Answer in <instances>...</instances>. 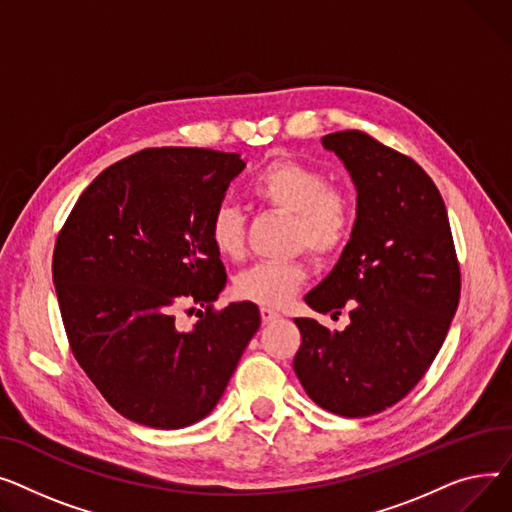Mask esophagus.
Here are the masks:
<instances>
[{
  "label": "esophagus",
  "instance_id": "esophagus-1",
  "mask_svg": "<svg viewBox=\"0 0 512 512\" xmlns=\"http://www.w3.org/2000/svg\"><path fill=\"white\" fill-rule=\"evenodd\" d=\"M260 318H262L264 324H268V322H273V320H279L281 314L275 312V310H270V308H260Z\"/></svg>",
  "mask_w": 512,
  "mask_h": 512
}]
</instances>
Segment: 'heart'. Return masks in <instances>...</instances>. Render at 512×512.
<instances>
[{"label": "heart", "instance_id": "1", "mask_svg": "<svg viewBox=\"0 0 512 512\" xmlns=\"http://www.w3.org/2000/svg\"><path fill=\"white\" fill-rule=\"evenodd\" d=\"M250 194L277 213L293 217L291 244L324 260L341 252L353 225L349 196L328 186L326 175L302 161L275 159L252 179ZM208 239L219 256L237 260L246 250V227L239 210L219 204L208 219ZM308 279L302 262H256L233 281L235 297L264 308H281Z\"/></svg>", "mask_w": 512, "mask_h": 512}]
</instances>
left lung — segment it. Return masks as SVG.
I'll list each match as a JSON object with an SVG mask.
<instances>
[{"instance_id":"1","label":"left lung","mask_w":512,"mask_h":512,"mask_svg":"<svg viewBox=\"0 0 512 512\" xmlns=\"http://www.w3.org/2000/svg\"><path fill=\"white\" fill-rule=\"evenodd\" d=\"M357 190L351 239L330 275L306 295L320 314L349 308L330 330L295 318L293 370L308 397L343 417L393 407L440 351L461 295V270L444 200L411 157L362 130L326 134Z\"/></svg>"}]
</instances>
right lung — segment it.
Instances as JSON below:
<instances>
[{
	"mask_svg": "<svg viewBox=\"0 0 512 512\" xmlns=\"http://www.w3.org/2000/svg\"><path fill=\"white\" fill-rule=\"evenodd\" d=\"M246 163L210 148H144L99 173L57 235L53 283L70 349L105 401L177 430L215 409L260 326L213 302L227 283L208 219ZM200 305L182 331L176 310ZM194 312V308H190Z\"/></svg>",
	"mask_w": 512,
	"mask_h": 512,
	"instance_id": "1",
	"label": "right lung"
}]
</instances>
